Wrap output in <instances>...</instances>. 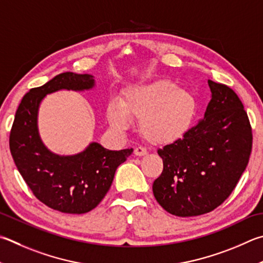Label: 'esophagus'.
I'll use <instances>...</instances> for the list:
<instances>
[{
    "mask_svg": "<svg viewBox=\"0 0 263 263\" xmlns=\"http://www.w3.org/2000/svg\"><path fill=\"white\" fill-rule=\"evenodd\" d=\"M147 154V149L144 147H136L135 148V155L136 156H144Z\"/></svg>",
    "mask_w": 263,
    "mask_h": 263,
    "instance_id": "1",
    "label": "esophagus"
}]
</instances>
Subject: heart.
<instances>
[{"mask_svg":"<svg viewBox=\"0 0 263 263\" xmlns=\"http://www.w3.org/2000/svg\"><path fill=\"white\" fill-rule=\"evenodd\" d=\"M197 110L192 93L171 80L159 79L128 87L122 102L112 100L109 103L107 118L118 132L132 126V117L139 118L145 139L161 145L181 139L192 126Z\"/></svg>","mask_w":263,"mask_h":263,"instance_id":"heart-1","label":"heart"}]
</instances>
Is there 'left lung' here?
<instances>
[{"instance_id": "1", "label": "left lung", "mask_w": 263, "mask_h": 263, "mask_svg": "<svg viewBox=\"0 0 263 263\" xmlns=\"http://www.w3.org/2000/svg\"><path fill=\"white\" fill-rule=\"evenodd\" d=\"M212 99L203 119L181 139L157 151L163 171L153 183L156 201L179 217L214 211L235 190L252 151V128L241 101L208 80Z\"/></svg>"}]
</instances>
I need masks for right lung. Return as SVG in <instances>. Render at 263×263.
I'll use <instances>...</instances> for the list:
<instances>
[{"instance_id":"right-lung-1","label":"right lung","mask_w":263,"mask_h":263,"mask_svg":"<svg viewBox=\"0 0 263 263\" xmlns=\"http://www.w3.org/2000/svg\"><path fill=\"white\" fill-rule=\"evenodd\" d=\"M94 76L64 72L24 95L10 132V152L15 164L33 194L55 211L85 214L101 202L110 189L119 164L133 149L109 151L90 142L74 155H59L42 142L37 114L47 94L57 90L92 89Z\"/></svg>"}]
</instances>
